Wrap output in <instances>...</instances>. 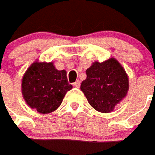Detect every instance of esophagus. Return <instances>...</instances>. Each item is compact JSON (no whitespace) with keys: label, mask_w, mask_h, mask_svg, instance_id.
Segmentation results:
<instances>
[{"label":"esophagus","mask_w":155,"mask_h":155,"mask_svg":"<svg viewBox=\"0 0 155 155\" xmlns=\"http://www.w3.org/2000/svg\"><path fill=\"white\" fill-rule=\"evenodd\" d=\"M74 87H76V88H79L80 87V85H81V83H80V81H77L74 82V84H73Z\"/></svg>","instance_id":"esophagus-1"}]
</instances>
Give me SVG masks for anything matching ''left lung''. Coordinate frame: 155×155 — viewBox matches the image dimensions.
Returning <instances> with one entry per match:
<instances>
[{"instance_id":"obj_1","label":"left lung","mask_w":155,"mask_h":155,"mask_svg":"<svg viewBox=\"0 0 155 155\" xmlns=\"http://www.w3.org/2000/svg\"><path fill=\"white\" fill-rule=\"evenodd\" d=\"M86 79L81 90L95 110L109 113L125 98L129 79L122 64L114 58L104 62L96 61L86 70Z\"/></svg>"}]
</instances>
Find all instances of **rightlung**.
Wrapping results in <instances>:
<instances>
[{"label":"right lung","mask_w":155,"mask_h":155,"mask_svg":"<svg viewBox=\"0 0 155 155\" xmlns=\"http://www.w3.org/2000/svg\"><path fill=\"white\" fill-rule=\"evenodd\" d=\"M72 87L67 80L66 70H57L53 62L36 60L21 79V94L26 103L43 114L57 110Z\"/></svg>","instance_id":"add662e5"}]
</instances>
